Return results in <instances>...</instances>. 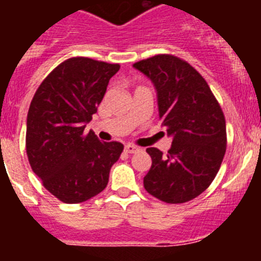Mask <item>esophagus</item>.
Listing matches in <instances>:
<instances>
[{"label": "esophagus", "mask_w": 261, "mask_h": 261, "mask_svg": "<svg viewBox=\"0 0 261 261\" xmlns=\"http://www.w3.org/2000/svg\"><path fill=\"white\" fill-rule=\"evenodd\" d=\"M124 150H125V153L133 154V153H136V151H138V150H140V147L135 146V145H130V144H128V145H125V147H124Z\"/></svg>", "instance_id": "34e87169"}]
</instances>
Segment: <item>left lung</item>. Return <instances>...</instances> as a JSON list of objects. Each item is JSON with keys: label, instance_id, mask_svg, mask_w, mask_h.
<instances>
[{"label": "left lung", "instance_id": "8db88e82", "mask_svg": "<svg viewBox=\"0 0 261 261\" xmlns=\"http://www.w3.org/2000/svg\"><path fill=\"white\" fill-rule=\"evenodd\" d=\"M153 82L159 119L172 144L167 154L146 149L151 167L144 187L156 199L181 204L201 195L220 170L226 123L206 81L188 62L156 55L133 64Z\"/></svg>", "mask_w": 261, "mask_h": 261}]
</instances>
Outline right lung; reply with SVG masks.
Segmentation results:
<instances>
[{"label": "right lung", "mask_w": 261, "mask_h": 261, "mask_svg": "<svg viewBox=\"0 0 261 261\" xmlns=\"http://www.w3.org/2000/svg\"><path fill=\"white\" fill-rule=\"evenodd\" d=\"M119 64L73 57L50 71L27 114L26 151L43 186L66 204L102 192L124 146L85 133Z\"/></svg>", "instance_id": "1"}]
</instances>
